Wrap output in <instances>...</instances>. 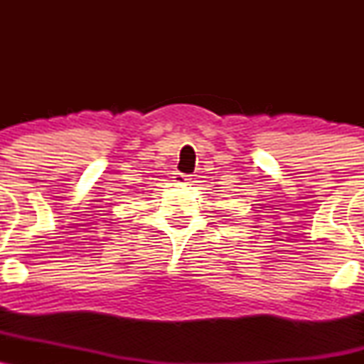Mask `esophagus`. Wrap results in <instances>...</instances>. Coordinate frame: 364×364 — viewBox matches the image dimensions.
Segmentation results:
<instances>
[{
    "label": "esophagus",
    "mask_w": 364,
    "mask_h": 364,
    "mask_svg": "<svg viewBox=\"0 0 364 364\" xmlns=\"http://www.w3.org/2000/svg\"><path fill=\"white\" fill-rule=\"evenodd\" d=\"M188 178L186 174H181V173H176V176H174V181H178V183H186L188 181Z\"/></svg>",
    "instance_id": "esophagus-1"
}]
</instances>
